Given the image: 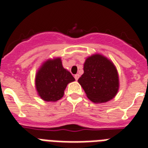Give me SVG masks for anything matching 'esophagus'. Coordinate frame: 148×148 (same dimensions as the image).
<instances>
[{
  "label": "esophagus",
  "instance_id": "34e87169",
  "mask_svg": "<svg viewBox=\"0 0 148 148\" xmlns=\"http://www.w3.org/2000/svg\"><path fill=\"white\" fill-rule=\"evenodd\" d=\"M75 80H78V79H79V74H76V75H75Z\"/></svg>",
  "mask_w": 148,
  "mask_h": 148
}]
</instances>
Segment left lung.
I'll return each instance as SVG.
<instances>
[{
    "mask_svg": "<svg viewBox=\"0 0 148 148\" xmlns=\"http://www.w3.org/2000/svg\"><path fill=\"white\" fill-rule=\"evenodd\" d=\"M83 69L78 82L90 101L102 103L115 97L119 88V74L110 60L95 53L86 58Z\"/></svg>",
    "mask_w": 148,
    "mask_h": 148,
    "instance_id": "1",
    "label": "left lung"
}]
</instances>
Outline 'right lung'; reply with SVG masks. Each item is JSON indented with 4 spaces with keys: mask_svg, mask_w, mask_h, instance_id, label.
I'll list each match as a JSON object with an SVG mask.
<instances>
[{
    "mask_svg": "<svg viewBox=\"0 0 148 148\" xmlns=\"http://www.w3.org/2000/svg\"><path fill=\"white\" fill-rule=\"evenodd\" d=\"M74 81L71 73L63 68L61 58L55 57L39 67L35 75V88L43 101L55 102L63 97L67 85Z\"/></svg>",
    "mask_w": 148,
    "mask_h": 148,
    "instance_id": "obj_1",
    "label": "right lung"
}]
</instances>
